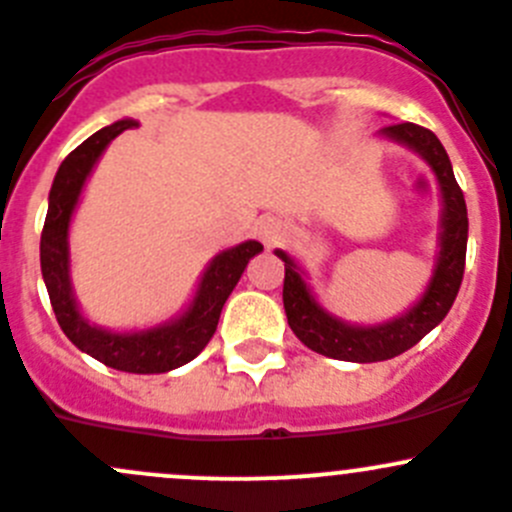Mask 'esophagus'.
Segmentation results:
<instances>
[{
  "mask_svg": "<svg viewBox=\"0 0 512 512\" xmlns=\"http://www.w3.org/2000/svg\"><path fill=\"white\" fill-rule=\"evenodd\" d=\"M286 234L288 229L281 219H271V216H268V219H261L256 224V236L263 241L266 249H273V246L281 244V241L286 239Z\"/></svg>",
  "mask_w": 512,
  "mask_h": 512,
  "instance_id": "obj_1",
  "label": "esophagus"
}]
</instances>
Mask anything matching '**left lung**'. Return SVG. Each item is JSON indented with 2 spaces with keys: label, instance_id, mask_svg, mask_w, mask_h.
I'll list each match as a JSON object with an SVG mask.
<instances>
[{
  "label": "left lung",
  "instance_id": "8db88e82",
  "mask_svg": "<svg viewBox=\"0 0 512 512\" xmlns=\"http://www.w3.org/2000/svg\"><path fill=\"white\" fill-rule=\"evenodd\" d=\"M381 134L396 144L416 151L430 166L438 181L443 211H440L438 258H435L433 276L421 301L413 303L406 313L376 326H353L328 313L313 298L301 266L286 251L276 249V256L286 266L283 278V308L291 331L298 341L321 356L351 363H376L401 356L403 351L416 346L426 333L433 331L453 306L458 296L460 281L465 271V246H468V209H465L463 191L453 176L448 154L438 136L426 126L406 124L383 126Z\"/></svg>",
  "mask_w": 512,
  "mask_h": 512
}]
</instances>
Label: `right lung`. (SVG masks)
Wrapping results in <instances>:
<instances>
[{"instance_id":"1","label":"right lung","mask_w":512,"mask_h":512,"mask_svg":"<svg viewBox=\"0 0 512 512\" xmlns=\"http://www.w3.org/2000/svg\"><path fill=\"white\" fill-rule=\"evenodd\" d=\"M131 126L139 124L134 119H121L111 126H104L62 161L57 176H54L52 191H49L39 261H42V276L47 283L54 316L79 351L89 353L91 358L116 368V371L166 373L194 361L204 351L219 326L226 298L239 283L246 263L261 254L263 246L258 241H244V244L214 256V261L206 266L204 276H201L194 301L181 316L171 318V321L146 328V331L126 333L106 331V328L86 321L77 306L72 278H69V224H72L79 196H82L86 179L99 156L104 154L114 136Z\"/></svg>"}]
</instances>
